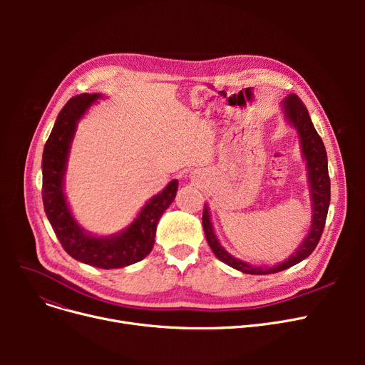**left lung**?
I'll use <instances>...</instances> for the list:
<instances>
[{"instance_id":"obj_1","label":"left lung","mask_w":365,"mask_h":365,"mask_svg":"<svg viewBox=\"0 0 365 365\" xmlns=\"http://www.w3.org/2000/svg\"><path fill=\"white\" fill-rule=\"evenodd\" d=\"M284 109L285 115L289 121L297 128L299 136L302 140V152L303 157L306 158V164H308V178H309V186H311V197H312V208H314V219L311 231L303 241V244L299 247V250L284 263H279L275 267H269V269H263L262 266H252L245 262H241L225 252V248L219 244L212 222H210L208 215V207L204 205L202 212V227L205 232L207 242L212 248L216 257L226 264H229L234 269H238L244 274H252V275H260V274H275L284 269H289V267L294 266L296 263L302 262L308 256L312 255L315 247L318 245L324 226L325 219H327L329 213V205H330V176H329V165H327V152H325V146L322 143V139L317 133L309 112L306 109L304 103L299 98L297 94H290L289 98L284 101Z\"/></svg>"}]
</instances>
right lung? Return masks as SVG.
I'll use <instances>...</instances> for the list:
<instances>
[{"label": "right lung", "mask_w": 365, "mask_h": 365, "mask_svg": "<svg viewBox=\"0 0 365 365\" xmlns=\"http://www.w3.org/2000/svg\"><path fill=\"white\" fill-rule=\"evenodd\" d=\"M99 98L101 94L88 93L75 96L57 115L43 152L41 192L44 212L65 252L86 264L115 269L140 262L150 253L155 242L157 223L175 201L178 180L170 182L161 194L153 197L124 232L110 238H96L83 231L68 208L63 194V175L76 123Z\"/></svg>", "instance_id": "obj_1"}]
</instances>
